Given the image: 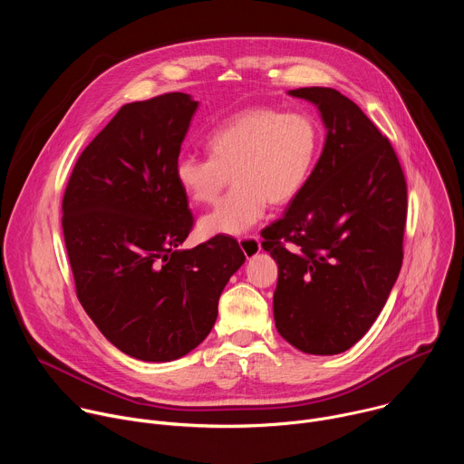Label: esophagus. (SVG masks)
I'll return each instance as SVG.
<instances>
[{
	"mask_svg": "<svg viewBox=\"0 0 464 464\" xmlns=\"http://www.w3.org/2000/svg\"><path fill=\"white\" fill-rule=\"evenodd\" d=\"M238 244H240V249L244 251V255L247 258L255 256L258 251H260V240L256 235H247V237H242L238 238Z\"/></svg>",
	"mask_w": 464,
	"mask_h": 464,
	"instance_id": "esophagus-1",
	"label": "esophagus"
}]
</instances>
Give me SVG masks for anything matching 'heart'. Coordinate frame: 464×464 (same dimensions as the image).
I'll return each mask as SVG.
<instances>
[{
  "mask_svg": "<svg viewBox=\"0 0 464 464\" xmlns=\"http://www.w3.org/2000/svg\"><path fill=\"white\" fill-rule=\"evenodd\" d=\"M321 147L317 122L301 111L272 106L242 110L208 134L209 156L185 154L176 181L196 206H213L229 174L231 192L200 222L204 235H240L268 204L286 206L304 188Z\"/></svg>",
  "mask_w": 464,
  "mask_h": 464,
  "instance_id": "1",
  "label": "heart"
}]
</instances>
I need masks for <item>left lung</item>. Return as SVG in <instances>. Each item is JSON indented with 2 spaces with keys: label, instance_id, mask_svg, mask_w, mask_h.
<instances>
[{
  "label": "left lung",
  "instance_id": "8db88e82",
  "mask_svg": "<svg viewBox=\"0 0 464 464\" xmlns=\"http://www.w3.org/2000/svg\"><path fill=\"white\" fill-rule=\"evenodd\" d=\"M314 102L326 140L304 188L260 235L279 264L274 317L306 354H340L382 312L402 268L408 185L389 140L333 88L290 90Z\"/></svg>",
  "mask_w": 464,
  "mask_h": 464
}]
</instances>
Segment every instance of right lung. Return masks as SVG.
Returning a JSON list of instances; mask_svg holds the SVG:
<instances>
[{"label": "right lung", "instance_id": "obj_1", "mask_svg": "<svg viewBox=\"0 0 464 464\" xmlns=\"http://www.w3.org/2000/svg\"><path fill=\"white\" fill-rule=\"evenodd\" d=\"M196 108L179 92L124 104L77 160L62 200L81 304L111 345L143 362L200 345L246 260L226 235L178 249L194 218L174 169Z\"/></svg>", "mask_w": 464, "mask_h": 464}]
</instances>
